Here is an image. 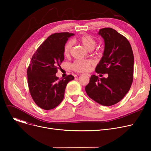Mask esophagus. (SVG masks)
I'll return each instance as SVG.
<instances>
[{
  "instance_id": "34e87169",
  "label": "esophagus",
  "mask_w": 151,
  "mask_h": 151,
  "mask_svg": "<svg viewBox=\"0 0 151 151\" xmlns=\"http://www.w3.org/2000/svg\"><path fill=\"white\" fill-rule=\"evenodd\" d=\"M85 75H87V76H91V75H90V74H89V73H86Z\"/></svg>"
}]
</instances>
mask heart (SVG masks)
<instances>
[{"label": "heart", "instance_id": "obj_1", "mask_svg": "<svg viewBox=\"0 0 151 151\" xmlns=\"http://www.w3.org/2000/svg\"><path fill=\"white\" fill-rule=\"evenodd\" d=\"M76 41L83 45L86 49L91 50L96 45V42L94 38L88 35H83L76 39ZM73 43L71 41L67 42L63 47V54L65 56H68L70 55ZM93 64V62L91 60H76L72 64L71 68L77 72H86L88 71L91 69V65Z\"/></svg>", "mask_w": 151, "mask_h": 151}]
</instances>
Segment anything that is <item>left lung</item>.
<instances>
[{"instance_id": "obj_1", "label": "left lung", "mask_w": 151, "mask_h": 151, "mask_svg": "<svg viewBox=\"0 0 151 151\" xmlns=\"http://www.w3.org/2000/svg\"><path fill=\"white\" fill-rule=\"evenodd\" d=\"M98 34L104 40L105 47L96 71L106 73L108 77L100 78L92 75L85 90L93 100L109 106L120 101L130 90L133 79L134 57L127 39L116 30L101 29Z\"/></svg>"}]
</instances>
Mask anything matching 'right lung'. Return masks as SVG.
I'll list each match as a JSON object with an SVG mask.
<instances>
[{
  "mask_svg": "<svg viewBox=\"0 0 151 151\" xmlns=\"http://www.w3.org/2000/svg\"><path fill=\"white\" fill-rule=\"evenodd\" d=\"M74 35L68 32L51 35L32 58L27 71L29 89L35 104L43 109L58 106L64 97L67 84L73 80L74 76L71 75L59 80L55 74L64 60V45Z\"/></svg>",
  "mask_w": 151,
  "mask_h": 151,
  "instance_id": "1",
  "label": "right lung"
}]
</instances>
